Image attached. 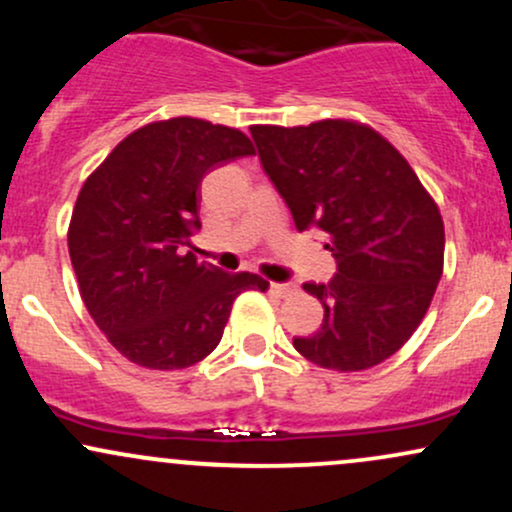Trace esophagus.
<instances>
[{
	"label": "esophagus",
	"mask_w": 512,
	"mask_h": 512,
	"mask_svg": "<svg viewBox=\"0 0 512 512\" xmlns=\"http://www.w3.org/2000/svg\"><path fill=\"white\" fill-rule=\"evenodd\" d=\"M269 291H272L274 296H291V293L296 291V286H293V284H279V281H272V284H269Z\"/></svg>",
	"instance_id": "34e87169"
}]
</instances>
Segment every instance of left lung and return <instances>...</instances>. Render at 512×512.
Wrapping results in <instances>:
<instances>
[{
	"mask_svg": "<svg viewBox=\"0 0 512 512\" xmlns=\"http://www.w3.org/2000/svg\"><path fill=\"white\" fill-rule=\"evenodd\" d=\"M264 173L298 231L320 228L337 260L330 284H305L325 317L298 354L322 368L366 370L414 334L443 274L440 211L404 156L349 120L250 127Z\"/></svg>",
	"mask_w": 512,
	"mask_h": 512,
	"instance_id": "obj_1",
	"label": "left lung"
}]
</instances>
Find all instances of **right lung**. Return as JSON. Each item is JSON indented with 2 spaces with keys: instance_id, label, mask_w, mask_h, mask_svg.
Listing matches in <instances>:
<instances>
[{
  "instance_id": "obj_1",
  "label": "right lung",
  "mask_w": 512,
  "mask_h": 512,
  "mask_svg": "<svg viewBox=\"0 0 512 512\" xmlns=\"http://www.w3.org/2000/svg\"><path fill=\"white\" fill-rule=\"evenodd\" d=\"M243 156H255V146L240 129L173 117L122 139L81 187L67 236L81 298L137 366L202 361L219 346L240 293L267 291L262 276L180 255L202 228L204 175Z\"/></svg>"
}]
</instances>
